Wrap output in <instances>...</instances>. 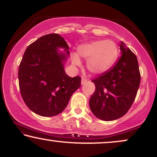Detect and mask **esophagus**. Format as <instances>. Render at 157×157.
I'll use <instances>...</instances> for the list:
<instances>
[{"instance_id": "esophagus-1", "label": "esophagus", "mask_w": 157, "mask_h": 157, "mask_svg": "<svg viewBox=\"0 0 157 157\" xmlns=\"http://www.w3.org/2000/svg\"><path fill=\"white\" fill-rule=\"evenodd\" d=\"M87 81H88L87 79H86V78H83V77H82V80H81V84H82V85H84L85 83H86V82H87Z\"/></svg>"}]
</instances>
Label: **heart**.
Returning <instances> with one entry per match:
<instances>
[{
  "mask_svg": "<svg viewBox=\"0 0 157 157\" xmlns=\"http://www.w3.org/2000/svg\"><path fill=\"white\" fill-rule=\"evenodd\" d=\"M78 55L87 60V68L91 73L102 74L115 63L119 55V48L116 43L111 40H99L79 46ZM71 60L75 65H80L77 55H74Z\"/></svg>",
  "mask_w": 157,
  "mask_h": 157,
  "instance_id": "heart-1",
  "label": "heart"
}]
</instances>
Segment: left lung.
<instances>
[{"label": "left lung", "mask_w": 157, "mask_h": 157, "mask_svg": "<svg viewBox=\"0 0 157 157\" xmlns=\"http://www.w3.org/2000/svg\"><path fill=\"white\" fill-rule=\"evenodd\" d=\"M122 56L116 65L91 82L95 91L89 100L91 111L97 118L111 121L122 117L132 105L140 83L136 56L123 42Z\"/></svg>", "instance_id": "left-lung-1"}]
</instances>
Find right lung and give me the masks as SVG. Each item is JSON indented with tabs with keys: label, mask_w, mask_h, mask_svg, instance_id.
I'll use <instances>...</instances> for the list:
<instances>
[{
	"label": "right lung",
	"mask_w": 157,
	"mask_h": 157,
	"mask_svg": "<svg viewBox=\"0 0 157 157\" xmlns=\"http://www.w3.org/2000/svg\"><path fill=\"white\" fill-rule=\"evenodd\" d=\"M57 48H64L67 55ZM68 46L58 34L42 36L27 47L18 69L19 88L27 107L40 116L53 117L66 109L81 77H70L63 63Z\"/></svg>",
	"instance_id": "obj_1"
}]
</instances>
